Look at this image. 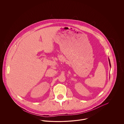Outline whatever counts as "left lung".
<instances>
[{
  "instance_id": "left-lung-1",
  "label": "left lung",
  "mask_w": 124,
  "mask_h": 124,
  "mask_svg": "<svg viewBox=\"0 0 124 124\" xmlns=\"http://www.w3.org/2000/svg\"><path fill=\"white\" fill-rule=\"evenodd\" d=\"M108 60H109V65H110V66L111 67V63H110V59H108Z\"/></svg>"
}]
</instances>
